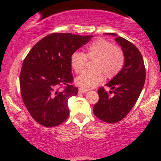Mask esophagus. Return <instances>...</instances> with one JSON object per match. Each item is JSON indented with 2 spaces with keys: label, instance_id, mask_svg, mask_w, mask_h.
<instances>
[{
  "label": "esophagus",
  "instance_id": "34e87169",
  "mask_svg": "<svg viewBox=\"0 0 161 161\" xmlns=\"http://www.w3.org/2000/svg\"><path fill=\"white\" fill-rule=\"evenodd\" d=\"M87 92H88V90L84 89V88H79V93L85 94V93H86Z\"/></svg>",
  "mask_w": 161,
  "mask_h": 161
}]
</instances>
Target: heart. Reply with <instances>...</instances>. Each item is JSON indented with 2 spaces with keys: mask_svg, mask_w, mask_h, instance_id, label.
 Segmentation results:
<instances>
[{
  "mask_svg": "<svg viewBox=\"0 0 161 161\" xmlns=\"http://www.w3.org/2000/svg\"><path fill=\"white\" fill-rule=\"evenodd\" d=\"M87 59L95 60L92 70H86L75 78V84L85 89L95 88L106 79L116 76L124 65L125 56L123 50L114 45L110 41L100 38L91 42L86 48V53L75 51L70 57V66L76 73L82 72Z\"/></svg>",
  "mask_w": 161,
  "mask_h": 161,
  "instance_id": "heart-1",
  "label": "heart"
}]
</instances>
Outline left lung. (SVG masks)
<instances>
[{"label": "left lung", "mask_w": 161, "mask_h": 161, "mask_svg": "<svg viewBox=\"0 0 161 161\" xmlns=\"http://www.w3.org/2000/svg\"><path fill=\"white\" fill-rule=\"evenodd\" d=\"M106 34L116 36L115 41L124 53L125 63L119 74L106 85L114 90L110 91L114 95L110 96L103 87L100 88L99 101L93 111L101 120L115 123L122 120L137 101L145 84V67L142 53L136 45L115 33Z\"/></svg>", "instance_id": "left-lung-1"}]
</instances>
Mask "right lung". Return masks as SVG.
Returning a JSON list of instances; mask_svg holds the SVG:
<instances>
[{
  "mask_svg": "<svg viewBox=\"0 0 161 161\" xmlns=\"http://www.w3.org/2000/svg\"><path fill=\"white\" fill-rule=\"evenodd\" d=\"M92 37L52 33L41 39L25 57L19 75L20 91L28 111L39 124L53 127L68 118V99L79 91L71 85L70 57Z\"/></svg>",
  "mask_w": 161,
  "mask_h": 161,
  "instance_id": "add662e5",
  "label": "right lung"
}]
</instances>
